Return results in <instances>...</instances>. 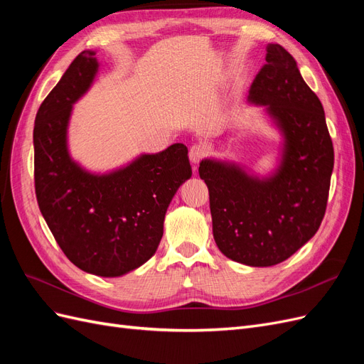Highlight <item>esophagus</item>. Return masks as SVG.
<instances>
[{
	"label": "esophagus",
	"instance_id": "esophagus-1",
	"mask_svg": "<svg viewBox=\"0 0 364 364\" xmlns=\"http://www.w3.org/2000/svg\"><path fill=\"white\" fill-rule=\"evenodd\" d=\"M208 155V149L203 144H194L190 149V159L193 164H199Z\"/></svg>",
	"mask_w": 364,
	"mask_h": 364
}]
</instances>
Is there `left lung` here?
<instances>
[{
    "instance_id": "obj_1",
    "label": "left lung",
    "mask_w": 364,
    "mask_h": 364,
    "mask_svg": "<svg viewBox=\"0 0 364 364\" xmlns=\"http://www.w3.org/2000/svg\"><path fill=\"white\" fill-rule=\"evenodd\" d=\"M249 100L267 107L285 138L279 170L257 179L235 165L205 159L214 240L223 255L252 267L290 258L321 226L334 167L323 106L291 54L270 43Z\"/></svg>"
}]
</instances>
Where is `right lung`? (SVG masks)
<instances>
[{"instance_id": "right-lung-1", "label": "right lung", "mask_w": 364, "mask_h": 364, "mask_svg": "<svg viewBox=\"0 0 364 364\" xmlns=\"http://www.w3.org/2000/svg\"><path fill=\"white\" fill-rule=\"evenodd\" d=\"M95 51H82L42 102L33 129L35 191L41 213L67 258L97 277H121L156 252L164 217L191 178L188 149L173 144L127 167L95 176L68 155L73 105L91 86Z\"/></svg>"}]
</instances>
